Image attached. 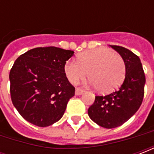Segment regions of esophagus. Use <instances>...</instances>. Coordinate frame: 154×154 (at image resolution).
Returning <instances> with one entry per match:
<instances>
[{
  "mask_svg": "<svg viewBox=\"0 0 154 154\" xmlns=\"http://www.w3.org/2000/svg\"><path fill=\"white\" fill-rule=\"evenodd\" d=\"M83 92H84V90L82 89V88H80V87H77V88H76V91H75V93H76L77 96H80V95H82Z\"/></svg>",
  "mask_w": 154,
  "mask_h": 154,
  "instance_id": "34e87169",
  "label": "esophagus"
}]
</instances>
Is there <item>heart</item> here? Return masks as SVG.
I'll list each match as a JSON object with an SVG mask.
<instances>
[{"instance_id":"b5f03b06","label":"heart","mask_w":154,"mask_h":154,"mask_svg":"<svg viewBox=\"0 0 154 154\" xmlns=\"http://www.w3.org/2000/svg\"><path fill=\"white\" fill-rule=\"evenodd\" d=\"M64 72L71 83L77 84L87 76L91 84L103 93H110L123 83L125 78V62L120 55L107 48L86 51L77 62L67 61Z\"/></svg>"}]
</instances>
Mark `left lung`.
I'll return each instance as SVG.
<instances>
[{"instance_id": "obj_1", "label": "left lung", "mask_w": 154, "mask_h": 154, "mask_svg": "<svg viewBox=\"0 0 154 154\" xmlns=\"http://www.w3.org/2000/svg\"><path fill=\"white\" fill-rule=\"evenodd\" d=\"M124 58L126 74L117 91L106 96H96L88 116L98 125L113 129L132 117L141 106L144 96L145 75L139 57L125 48L110 45Z\"/></svg>"}]
</instances>
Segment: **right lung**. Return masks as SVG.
<instances>
[{
    "label": "right lung",
    "instance_id": "obj_1",
    "mask_svg": "<svg viewBox=\"0 0 154 154\" xmlns=\"http://www.w3.org/2000/svg\"><path fill=\"white\" fill-rule=\"evenodd\" d=\"M74 52L57 47L27 51L10 72L12 103L20 116L38 127H47L63 117L75 87L64 72Z\"/></svg>",
    "mask_w": 154,
    "mask_h": 154
}]
</instances>
